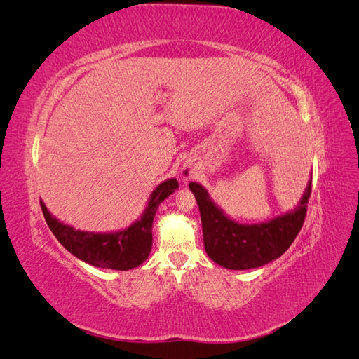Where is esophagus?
Returning <instances> with one entry per match:
<instances>
[{"label": "esophagus", "mask_w": 359, "mask_h": 359, "mask_svg": "<svg viewBox=\"0 0 359 359\" xmlns=\"http://www.w3.org/2000/svg\"><path fill=\"white\" fill-rule=\"evenodd\" d=\"M194 173H196V168L193 166V163L184 161L182 166H181V177H182V180L189 181L191 177H194Z\"/></svg>", "instance_id": "obj_1"}]
</instances>
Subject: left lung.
Instances as JSON below:
<instances>
[{
	"instance_id": "left-lung-1",
	"label": "left lung",
	"mask_w": 359,
	"mask_h": 359,
	"mask_svg": "<svg viewBox=\"0 0 359 359\" xmlns=\"http://www.w3.org/2000/svg\"><path fill=\"white\" fill-rule=\"evenodd\" d=\"M189 187L201 211L206 255L223 268L241 271L273 262L295 241L307 214L311 180L295 210L255 224H243L227 217L199 182H190Z\"/></svg>"
}]
</instances>
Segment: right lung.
I'll return each mask as SVG.
<instances>
[{"label":"right lung","mask_w":359,"mask_h":359,"mask_svg":"<svg viewBox=\"0 0 359 359\" xmlns=\"http://www.w3.org/2000/svg\"><path fill=\"white\" fill-rule=\"evenodd\" d=\"M178 189V181L169 178L160 182L149 194L147 208L137 220L126 229L114 232H88L74 229L73 226L53 217L45 202H40L43 215L52 233L64 248L78 259L97 268L128 271L142 265L153 247V222L158 205Z\"/></svg>","instance_id":"right-lung-1"}]
</instances>
